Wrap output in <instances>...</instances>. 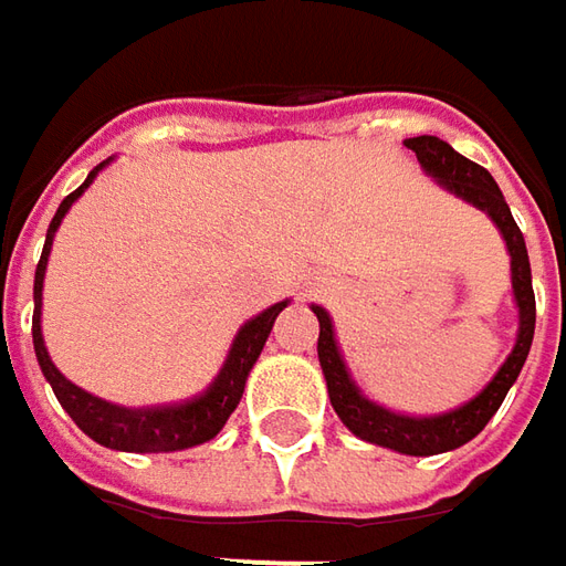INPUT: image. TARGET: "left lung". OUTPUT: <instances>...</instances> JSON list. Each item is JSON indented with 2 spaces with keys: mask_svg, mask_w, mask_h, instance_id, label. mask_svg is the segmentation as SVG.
<instances>
[{
  "mask_svg": "<svg viewBox=\"0 0 566 566\" xmlns=\"http://www.w3.org/2000/svg\"><path fill=\"white\" fill-rule=\"evenodd\" d=\"M406 147L419 157L422 169L447 188L450 195L463 198L472 207L485 210L494 227L501 229L507 251H511V283L513 298L520 308V331H516V343H513L511 356L497 368V375L485 384L482 394H475L472 400L441 412V416H428V419H412V416H400L390 412L378 402H371L356 380L349 378L346 361L339 356L337 334H334V321L331 315L312 305L317 315L321 334H317V359H321V371L327 380V394H331V406L339 416V422L346 424L356 438L368 441V444L387 447L406 457H431V453H444V450H457L467 441H472L489 419L501 409V402L513 387V380L520 378V368L530 356L535 334V293H533V271H530V254H526V242L523 232L513 220L511 207L504 201L497 182L491 179L489 169L467 160L463 154H457L453 147L434 135H419V138H406Z\"/></svg>",
  "mask_w": 566,
  "mask_h": 566,
  "instance_id": "8db88e82",
  "label": "left lung"
}]
</instances>
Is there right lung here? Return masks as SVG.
<instances>
[{
	"label": "right lung",
	"instance_id": "add662e5",
	"mask_svg": "<svg viewBox=\"0 0 566 566\" xmlns=\"http://www.w3.org/2000/svg\"><path fill=\"white\" fill-rule=\"evenodd\" d=\"M109 160L91 169V176L84 179V186H77L62 205L55 210L53 223L46 229V245L40 254V264L33 273V353L40 361L43 378L50 380L55 400L62 402V409L72 416V422L97 444L109 447V450H125V453H172V450H188L217 438L220 428L227 424L232 409L242 400L249 371L261 356L264 343L271 337L273 321L276 315L290 305V302H276L271 308H264L258 317H251L249 324L239 327V334L229 346L227 361L220 368V375L210 380L205 394L191 397L182 402H169V406H144V409H125L116 402H106L81 390L77 384L65 378L50 359L46 343H43V327H40V308H43V273H46V261H50V249H53V235L62 217L69 213V207L75 205L84 195V188L97 179V172Z\"/></svg>",
	"mask_w": 566,
	"mask_h": 566
}]
</instances>
